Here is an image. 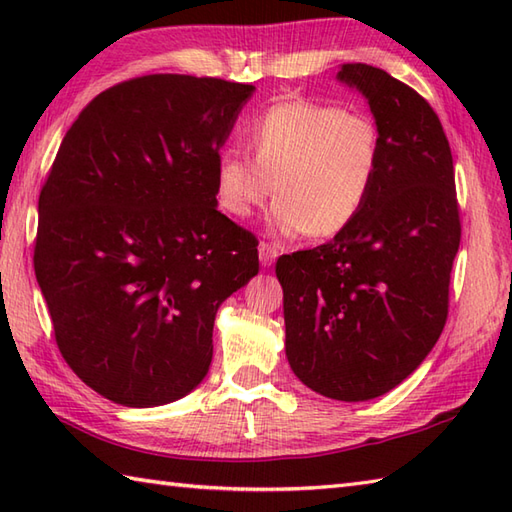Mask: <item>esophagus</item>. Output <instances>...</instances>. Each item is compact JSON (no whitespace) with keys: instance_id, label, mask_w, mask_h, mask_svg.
I'll list each match as a JSON object with an SVG mask.
<instances>
[{"instance_id":"obj_1","label":"esophagus","mask_w":512,"mask_h":512,"mask_svg":"<svg viewBox=\"0 0 512 512\" xmlns=\"http://www.w3.org/2000/svg\"><path fill=\"white\" fill-rule=\"evenodd\" d=\"M279 250L275 244L270 242H259V262H262V266H270L277 259Z\"/></svg>"}]
</instances>
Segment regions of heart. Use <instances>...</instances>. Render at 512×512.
<instances>
[{"instance_id":"b5f03b06","label":"heart","mask_w":512,"mask_h":512,"mask_svg":"<svg viewBox=\"0 0 512 512\" xmlns=\"http://www.w3.org/2000/svg\"><path fill=\"white\" fill-rule=\"evenodd\" d=\"M248 156L226 151L215 167L220 209L244 220L273 193L279 235L332 237L367 204L380 169L372 116L308 99L277 103L250 125Z\"/></svg>"}]
</instances>
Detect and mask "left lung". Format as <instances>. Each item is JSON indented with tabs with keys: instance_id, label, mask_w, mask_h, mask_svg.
Wrapping results in <instances>:
<instances>
[{
	"instance_id": "1",
	"label": "left lung",
	"mask_w": 512,
	"mask_h": 512,
	"mask_svg": "<svg viewBox=\"0 0 512 512\" xmlns=\"http://www.w3.org/2000/svg\"><path fill=\"white\" fill-rule=\"evenodd\" d=\"M380 132L378 178L332 242L277 259L286 356L303 385L358 402L387 394L436 345L462 224L447 134L433 107L385 70L345 63Z\"/></svg>"
}]
</instances>
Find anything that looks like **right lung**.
I'll list each match as a JSON object with an SVG mask.
<instances>
[{
    "instance_id": "right-lung-1",
    "label": "right lung",
    "mask_w": 512,
    "mask_h": 512,
    "mask_svg": "<svg viewBox=\"0 0 512 512\" xmlns=\"http://www.w3.org/2000/svg\"><path fill=\"white\" fill-rule=\"evenodd\" d=\"M253 85L145 74L101 92L39 193L35 275L72 372L156 407L209 372L220 303L259 273L257 237L217 211L220 147Z\"/></svg>"
}]
</instances>
